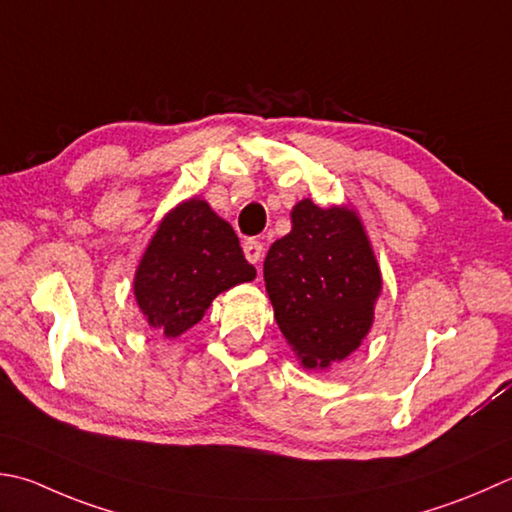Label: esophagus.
Instances as JSON below:
<instances>
[{
    "instance_id": "1",
    "label": "esophagus",
    "mask_w": 512,
    "mask_h": 512,
    "mask_svg": "<svg viewBox=\"0 0 512 512\" xmlns=\"http://www.w3.org/2000/svg\"><path fill=\"white\" fill-rule=\"evenodd\" d=\"M244 255H246L250 264H259V262H262V257H264V248H262V244L257 242V239H246Z\"/></svg>"
}]
</instances>
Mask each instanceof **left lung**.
I'll use <instances>...</instances> for the list:
<instances>
[{
  "label": "left lung",
  "mask_w": 512,
  "mask_h": 512,
  "mask_svg": "<svg viewBox=\"0 0 512 512\" xmlns=\"http://www.w3.org/2000/svg\"><path fill=\"white\" fill-rule=\"evenodd\" d=\"M290 219V233L266 255V290L302 366L328 368L368 335L382 273L355 210L302 199Z\"/></svg>",
  "instance_id": "8db88e82"
}]
</instances>
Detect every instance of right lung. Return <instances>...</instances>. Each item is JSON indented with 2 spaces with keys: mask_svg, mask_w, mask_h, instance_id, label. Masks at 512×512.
Listing matches in <instances>:
<instances>
[{
  "mask_svg": "<svg viewBox=\"0 0 512 512\" xmlns=\"http://www.w3.org/2000/svg\"><path fill=\"white\" fill-rule=\"evenodd\" d=\"M255 275L233 226L193 197L159 222L137 266L135 299L148 326L173 339L195 326L219 293Z\"/></svg>",
  "mask_w": 512,
  "mask_h": 512,
  "instance_id": "add662e5",
  "label": "right lung"
}]
</instances>
